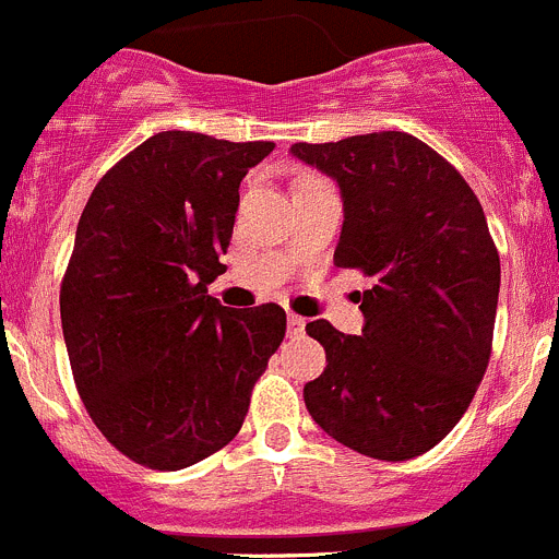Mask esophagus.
I'll return each instance as SVG.
<instances>
[{"label":"esophagus","mask_w":559,"mask_h":559,"mask_svg":"<svg viewBox=\"0 0 559 559\" xmlns=\"http://www.w3.org/2000/svg\"><path fill=\"white\" fill-rule=\"evenodd\" d=\"M286 323H289V334H304L306 329V320L300 314H295V311H289L286 314Z\"/></svg>","instance_id":"obj_1"}]
</instances>
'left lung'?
<instances>
[{
	"label": "left lung",
	"instance_id": "obj_1",
	"mask_svg": "<svg viewBox=\"0 0 559 559\" xmlns=\"http://www.w3.org/2000/svg\"><path fill=\"white\" fill-rule=\"evenodd\" d=\"M340 183L336 267L373 281L361 336L306 323L325 370L304 386L325 435L365 456L404 462L435 449L474 401L492 350L501 261L474 189L401 130L292 144Z\"/></svg>",
	"mask_w": 559,
	"mask_h": 559
}]
</instances>
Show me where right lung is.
<instances>
[{"instance_id": "right-lung-1", "label": "right lung", "mask_w": 559, "mask_h": 559, "mask_svg": "<svg viewBox=\"0 0 559 559\" xmlns=\"http://www.w3.org/2000/svg\"><path fill=\"white\" fill-rule=\"evenodd\" d=\"M273 142L192 130L150 135L94 186L60 281V323L85 412L153 471L225 449L286 334L278 304L228 309L225 273L239 183Z\"/></svg>"}]
</instances>
